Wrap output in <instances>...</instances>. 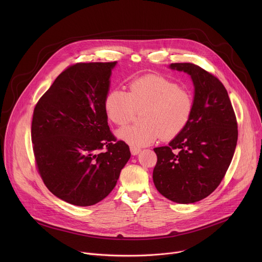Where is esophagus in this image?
Masks as SVG:
<instances>
[{
  "label": "esophagus",
  "mask_w": 262,
  "mask_h": 262,
  "mask_svg": "<svg viewBox=\"0 0 262 262\" xmlns=\"http://www.w3.org/2000/svg\"><path fill=\"white\" fill-rule=\"evenodd\" d=\"M140 151H141V148L135 147V146H130V152H132L133 156H137Z\"/></svg>",
  "instance_id": "1"
}]
</instances>
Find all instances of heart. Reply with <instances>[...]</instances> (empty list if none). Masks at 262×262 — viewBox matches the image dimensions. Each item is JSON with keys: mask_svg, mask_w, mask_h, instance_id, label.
<instances>
[{"mask_svg": "<svg viewBox=\"0 0 262 262\" xmlns=\"http://www.w3.org/2000/svg\"><path fill=\"white\" fill-rule=\"evenodd\" d=\"M106 117L116 125L132 120L141 110L139 124L117 132V137L130 146L150 145L160 137L171 140L188 125L194 108L190 89L159 74H146L128 84L127 92L113 89L103 101Z\"/></svg>", "mask_w": 262, "mask_h": 262, "instance_id": "obj_1", "label": "heart"}]
</instances>
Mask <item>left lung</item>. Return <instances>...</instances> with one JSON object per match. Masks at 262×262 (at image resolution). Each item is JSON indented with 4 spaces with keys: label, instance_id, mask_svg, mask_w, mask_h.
<instances>
[{
    "label": "left lung",
    "instance_id": "1",
    "mask_svg": "<svg viewBox=\"0 0 262 262\" xmlns=\"http://www.w3.org/2000/svg\"><path fill=\"white\" fill-rule=\"evenodd\" d=\"M189 73L195 87L194 108L185 128L168 146L155 148L157 190L181 204L209 196L225 176L237 143V121L226 88L193 63H172Z\"/></svg>",
    "mask_w": 262,
    "mask_h": 262
}]
</instances>
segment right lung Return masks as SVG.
<instances>
[{
  "instance_id": "add662e5",
  "label": "right lung",
  "mask_w": 262,
  "mask_h": 262,
  "mask_svg": "<svg viewBox=\"0 0 262 262\" xmlns=\"http://www.w3.org/2000/svg\"><path fill=\"white\" fill-rule=\"evenodd\" d=\"M115 62L67 67L36 103L31 137L38 173L61 200L90 206L115 188L130 158L107 125L103 101Z\"/></svg>"
}]
</instances>
